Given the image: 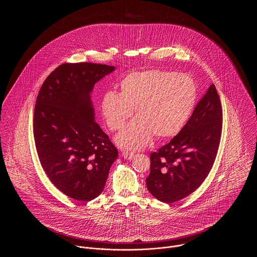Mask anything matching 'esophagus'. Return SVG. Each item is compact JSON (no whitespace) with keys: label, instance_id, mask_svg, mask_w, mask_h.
<instances>
[{"label":"esophagus","instance_id":"1","mask_svg":"<svg viewBox=\"0 0 257 257\" xmlns=\"http://www.w3.org/2000/svg\"><path fill=\"white\" fill-rule=\"evenodd\" d=\"M122 156L124 157V159L132 160L136 157V154L132 152H123Z\"/></svg>","mask_w":257,"mask_h":257}]
</instances>
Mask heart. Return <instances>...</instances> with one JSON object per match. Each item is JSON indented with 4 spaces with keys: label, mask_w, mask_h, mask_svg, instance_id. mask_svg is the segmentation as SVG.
<instances>
[{
    "label": "heart",
    "mask_w": 257,
    "mask_h": 257,
    "mask_svg": "<svg viewBox=\"0 0 257 257\" xmlns=\"http://www.w3.org/2000/svg\"><path fill=\"white\" fill-rule=\"evenodd\" d=\"M119 89V93L103 95L101 110L110 130H118L135 109L138 117L115 137L117 146L131 150L147 147L153 135L165 139L177 134L190 118L197 98L191 77L158 69L128 74Z\"/></svg>",
    "instance_id": "obj_1"
}]
</instances>
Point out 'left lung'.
Here are the masks:
<instances>
[{
  "mask_svg": "<svg viewBox=\"0 0 257 257\" xmlns=\"http://www.w3.org/2000/svg\"><path fill=\"white\" fill-rule=\"evenodd\" d=\"M222 110L216 86H209L188 122L171 142L150 155L147 190L172 203L191 195L211 171L220 145Z\"/></svg>",
  "mask_w": 257,
  "mask_h": 257,
  "instance_id": "obj_1",
  "label": "left lung"
}]
</instances>
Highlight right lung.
I'll return each instance as SVG.
<instances>
[{"label":"right lung","mask_w":257,"mask_h":257,"mask_svg":"<svg viewBox=\"0 0 257 257\" xmlns=\"http://www.w3.org/2000/svg\"><path fill=\"white\" fill-rule=\"evenodd\" d=\"M114 69L91 62L63 63L37 95L34 137L40 164L52 183L79 201L102 193L118 155L95 122L90 97L94 85Z\"/></svg>","instance_id":"right-lung-1"}]
</instances>
